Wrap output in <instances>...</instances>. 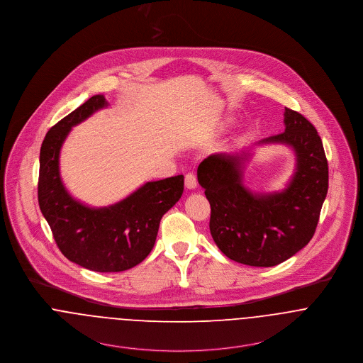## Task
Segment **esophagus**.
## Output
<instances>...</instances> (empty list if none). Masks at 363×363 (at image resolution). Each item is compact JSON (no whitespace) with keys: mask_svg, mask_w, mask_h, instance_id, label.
<instances>
[{"mask_svg":"<svg viewBox=\"0 0 363 363\" xmlns=\"http://www.w3.org/2000/svg\"><path fill=\"white\" fill-rule=\"evenodd\" d=\"M185 186H186V189H196V186H197V179H196V177H194V174L192 172H189V174H186L185 175Z\"/></svg>","mask_w":363,"mask_h":363,"instance_id":"esophagus-1","label":"esophagus"}]
</instances>
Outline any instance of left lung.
Here are the masks:
<instances>
[{"label": "left lung", "mask_w": 363, "mask_h": 363, "mask_svg": "<svg viewBox=\"0 0 363 363\" xmlns=\"http://www.w3.org/2000/svg\"><path fill=\"white\" fill-rule=\"evenodd\" d=\"M285 130L259 143L284 144L296 156V169L281 192L254 193L244 185L250 152L219 153L204 159L197 179L211 206L210 232L229 259L272 267L304 248L315 233L328 193V160L315 128L285 108Z\"/></svg>", "instance_id": "obj_1"}]
</instances>
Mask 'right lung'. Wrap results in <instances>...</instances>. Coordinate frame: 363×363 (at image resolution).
<instances>
[{
	"label": "right lung",
	"instance_id": "add662e5",
	"mask_svg": "<svg viewBox=\"0 0 363 363\" xmlns=\"http://www.w3.org/2000/svg\"><path fill=\"white\" fill-rule=\"evenodd\" d=\"M90 97L50 128L40 153L38 203L62 254L100 273L125 272L150 255L160 219L181 199L184 175L152 181L108 207L90 208L67 192L59 169L60 150L71 128L107 107Z\"/></svg>",
	"mask_w": 363,
	"mask_h": 363
}]
</instances>
